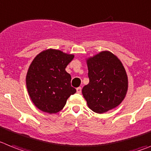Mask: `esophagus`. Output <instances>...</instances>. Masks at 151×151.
Wrapping results in <instances>:
<instances>
[{
    "mask_svg": "<svg viewBox=\"0 0 151 151\" xmlns=\"http://www.w3.org/2000/svg\"><path fill=\"white\" fill-rule=\"evenodd\" d=\"M76 91L77 93L81 94V92H82V88H81V87H78V88H76Z\"/></svg>",
    "mask_w": 151,
    "mask_h": 151,
    "instance_id": "1",
    "label": "esophagus"
}]
</instances>
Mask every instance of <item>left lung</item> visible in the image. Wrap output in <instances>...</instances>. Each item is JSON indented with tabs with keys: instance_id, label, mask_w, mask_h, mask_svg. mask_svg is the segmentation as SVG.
<instances>
[{
	"instance_id": "obj_1",
	"label": "left lung",
	"mask_w": 151,
	"mask_h": 151,
	"mask_svg": "<svg viewBox=\"0 0 151 151\" xmlns=\"http://www.w3.org/2000/svg\"><path fill=\"white\" fill-rule=\"evenodd\" d=\"M89 83L82 95L89 109L99 114L121 104L127 91V76L122 63L111 52L105 51L87 60Z\"/></svg>"
}]
</instances>
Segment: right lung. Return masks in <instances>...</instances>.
I'll return each mask as SVG.
<instances>
[{"label": "right lung", "instance_id": "right-lung-1", "mask_svg": "<svg viewBox=\"0 0 151 151\" xmlns=\"http://www.w3.org/2000/svg\"><path fill=\"white\" fill-rule=\"evenodd\" d=\"M73 57L60 50H47L32 62L26 78L27 88L40 110L50 114L59 112L68 98L76 92L71 86V76L65 71Z\"/></svg>", "mask_w": 151, "mask_h": 151}]
</instances>
